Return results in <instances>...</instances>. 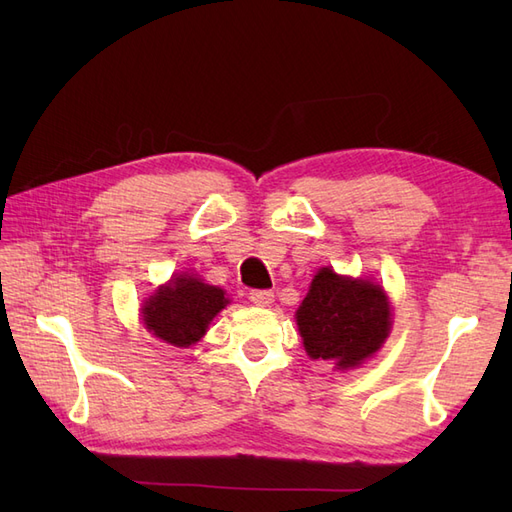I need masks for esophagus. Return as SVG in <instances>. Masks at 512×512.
Here are the masks:
<instances>
[{
    "mask_svg": "<svg viewBox=\"0 0 512 512\" xmlns=\"http://www.w3.org/2000/svg\"><path fill=\"white\" fill-rule=\"evenodd\" d=\"M250 301L254 305H260V307H269L275 301V294L271 290H252Z\"/></svg>",
    "mask_w": 512,
    "mask_h": 512,
    "instance_id": "34e87169",
    "label": "esophagus"
}]
</instances>
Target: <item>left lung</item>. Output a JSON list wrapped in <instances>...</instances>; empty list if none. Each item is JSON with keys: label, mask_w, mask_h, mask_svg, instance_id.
Segmentation results:
<instances>
[{"label": "left lung", "mask_w": 512, "mask_h": 512, "mask_svg": "<svg viewBox=\"0 0 512 512\" xmlns=\"http://www.w3.org/2000/svg\"><path fill=\"white\" fill-rule=\"evenodd\" d=\"M297 324L312 359L350 369L384 344L391 329V305L378 284L320 269L297 309Z\"/></svg>", "instance_id": "1"}]
</instances>
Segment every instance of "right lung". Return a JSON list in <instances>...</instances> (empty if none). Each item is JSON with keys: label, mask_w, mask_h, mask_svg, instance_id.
Masks as SVG:
<instances>
[{"label": "right lung", "mask_w": 512, "mask_h": 512, "mask_svg": "<svg viewBox=\"0 0 512 512\" xmlns=\"http://www.w3.org/2000/svg\"><path fill=\"white\" fill-rule=\"evenodd\" d=\"M226 303L222 288L203 284L192 275H179L147 301L143 320L166 344L185 348L205 335L209 322Z\"/></svg>", "instance_id": "right-lung-1"}]
</instances>
